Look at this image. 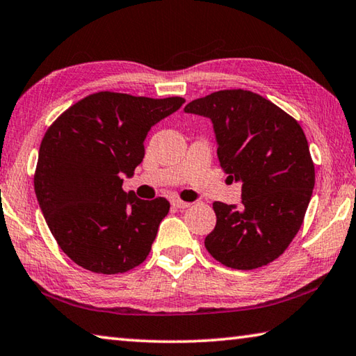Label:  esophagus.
<instances>
[{"label": "esophagus", "instance_id": "1", "mask_svg": "<svg viewBox=\"0 0 356 356\" xmlns=\"http://www.w3.org/2000/svg\"><path fill=\"white\" fill-rule=\"evenodd\" d=\"M171 206L176 207V209H188L190 202H185V201H180V200H172Z\"/></svg>", "mask_w": 356, "mask_h": 356}]
</instances>
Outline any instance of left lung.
Returning <instances> with one entry per match:
<instances>
[{
    "instance_id": "8db88e82",
    "label": "left lung",
    "mask_w": 356,
    "mask_h": 356,
    "mask_svg": "<svg viewBox=\"0 0 356 356\" xmlns=\"http://www.w3.org/2000/svg\"><path fill=\"white\" fill-rule=\"evenodd\" d=\"M185 113L209 118L218 160L242 182V206L213 202L216 226L207 251L236 270L273 262L297 236L316 182L314 163L300 124L262 95L226 89L196 99Z\"/></svg>"
}]
</instances>
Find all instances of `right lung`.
I'll use <instances>...</instances> for the list:
<instances>
[{"label":"right lung","instance_id":"obj_1","mask_svg":"<svg viewBox=\"0 0 356 356\" xmlns=\"http://www.w3.org/2000/svg\"><path fill=\"white\" fill-rule=\"evenodd\" d=\"M184 104L182 97L102 91L76 102L47 130L35 196L59 248L80 267L116 275L146 261L170 202L127 195L122 177L143 161L150 127Z\"/></svg>","mask_w":356,"mask_h":356}]
</instances>
